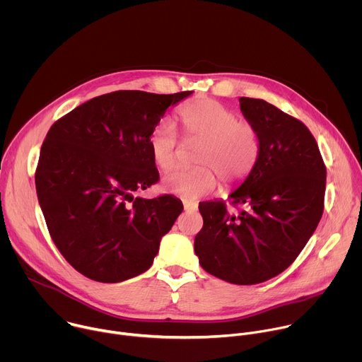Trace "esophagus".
<instances>
[{
  "label": "esophagus",
  "mask_w": 362,
  "mask_h": 362,
  "mask_svg": "<svg viewBox=\"0 0 362 362\" xmlns=\"http://www.w3.org/2000/svg\"><path fill=\"white\" fill-rule=\"evenodd\" d=\"M183 208L186 212H196L197 211V204L196 203H190V202H185Z\"/></svg>",
  "instance_id": "obj_1"
}]
</instances>
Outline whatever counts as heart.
Here are the masks:
<instances>
[{"label":"heart","mask_w":362,"mask_h":362,"mask_svg":"<svg viewBox=\"0 0 362 362\" xmlns=\"http://www.w3.org/2000/svg\"><path fill=\"white\" fill-rule=\"evenodd\" d=\"M179 119L189 137L204 140L197 160L206 166L168 173L162 180L168 193L185 200L209 194L216 186L210 167L226 185L238 183L252 172L259 158V136L252 124L239 120L233 110L216 100L199 98L179 110ZM148 147L158 168L168 170L176 163L179 139L172 122L162 120L153 127Z\"/></svg>","instance_id":"1"}]
</instances>
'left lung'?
<instances>
[{"mask_svg":"<svg viewBox=\"0 0 362 362\" xmlns=\"http://www.w3.org/2000/svg\"><path fill=\"white\" fill-rule=\"evenodd\" d=\"M240 112L259 136V158L225 203L199 204L203 228L194 238L200 267L236 285L265 282L284 272L315 232L322 212L327 169L303 123L265 100L239 98Z\"/></svg>","mask_w":362,"mask_h":362,"instance_id":"1","label":"left lung"}]
</instances>
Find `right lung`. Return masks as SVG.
I'll return each mask as SVG.
<instances>
[{"mask_svg": "<svg viewBox=\"0 0 362 362\" xmlns=\"http://www.w3.org/2000/svg\"><path fill=\"white\" fill-rule=\"evenodd\" d=\"M192 93L103 94L48 130L35 172L38 203L56 246L84 276L116 284L151 267L183 204L172 194L133 193L159 180L150 133Z\"/></svg>", "mask_w": 362, "mask_h": 362, "instance_id": "add662e5", "label": "right lung"}]
</instances>
